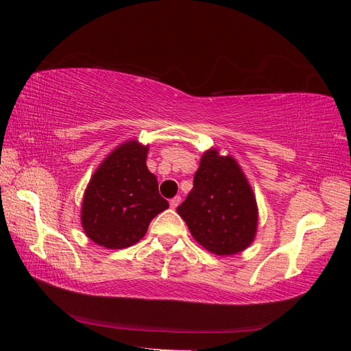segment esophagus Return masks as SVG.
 Segmentation results:
<instances>
[{"label": "esophagus", "mask_w": 351, "mask_h": 351, "mask_svg": "<svg viewBox=\"0 0 351 351\" xmlns=\"http://www.w3.org/2000/svg\"><path fill=\"white\" fill-rule=\"evenodd\" d=\"M169 204H170V208H171V210H175V208L181 204V197H180V196H175L173 199H170V202H169Z\"/></svg>", "instance_id": "obj_1"}]
</instances>
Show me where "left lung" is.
Returning a JSON list of instances; mask_svg holds the SVG:
<instances>
[{
	"label": "left lung",
	"instance_id": "left-lung-1",
	"mask_svg": "<svg viewBox=\"0 0 351 351\" xmlns=\"http://www.w3.org/2000/svg\"><path fill=\"white\" fill-rule=\"evenodd\" d=\"M193 190L178 206L193 238L219 256L237 255L253 243L258 229L255 193L240 164L211 147L204 152Z\"/></svg>",
	"mask_w": 351,
	"mask_h": 351
}]
</instances>
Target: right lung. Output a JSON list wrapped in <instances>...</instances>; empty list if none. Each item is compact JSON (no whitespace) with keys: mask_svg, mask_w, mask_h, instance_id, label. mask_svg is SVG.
Instances as JSON below:
<instances>
[{"mask_svg":"<svg viewBox=\"0 0 351 351\" xmlns=\"http://www.w3.org/2000/svg\"><path fill=\"white\" fill-rule=\"evenodd\" d=\"M149 145L126 140L113 149L88 181L81 204V226L93 243L125 249L138 243L149 223L169 208L156 176L146 166Z\"/></svg>","mask_w":351,"mask_h":351,"instance_id":"add662e5","label":"right lung"}]
</instances>
